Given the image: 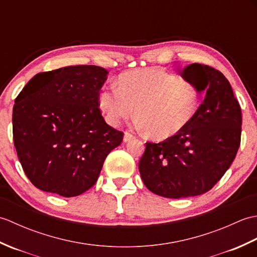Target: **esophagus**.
I'll list each match as a JSON object with an SVG mask.
<instances>
[{"instance_id":"34e87169","label":"esophagus","mask_w":257,"mask_h":257,"mask_svg":"<svg viewBox=\"0 0 257 257\" xmlns=\"http://www.w3.org/2000/svg\"><path fill=\"white\" fill-rule=\"evenodd\" d=\"M134 138H135V136L133 134H130V133H124V135H123V141H124V143H129V141L133 140Z\"/></svg>"}]
</instances>
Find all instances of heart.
Returning <instances> with one entry per match:
<instances>
[{"instance_id":"obj_1","label":"heart","mask_w":257,"mask_h":257,"mask_svg":"<svg viewBox=\"0 0 257 257\" xmlns=\"http://www.w3.org/2000/svg\"><path fill=\"white\" fill-rule=\"evenodd\" d=\"M200 105V91L193 84L162 68L123 73L117 87H105L98 95V106L109 124H119L135 110L136 123L154 139L182 132Z\"/></svg>"}]
</instances>
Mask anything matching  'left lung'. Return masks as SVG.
<instances>
[{"label": "left lung", "instance_id": "8db88e82", "mask_svg": "<svg viewBox=\"0 0 257 257\" xmlns=\"http://www.w3.org/2000/svg\"><path fill=\"white\" fill-rule=\"evenodd\" d=\"M182 76L205 92L198 113L182 132L159 144H146L139 161L145 185L155 194L180 199L211 190L235 159L241 144V107L219 70L198 63Z\"/></svg>", "mask_w": 257, "mask_h": 257}]
</instances>
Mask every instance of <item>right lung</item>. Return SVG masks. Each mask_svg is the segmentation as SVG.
I'll list each match as a JSON object with an SVG mask.
<instances>
[{
    "mask_svg": "<svg viewBox=\"0 0 257 257\" xmlns=\"http://www.w3.org/2000/svg\"><path fill=\"white\" fill-rule=\"evenodd\" d=\"M108 70L77 65L35 75L15 99L13 140L37 189L77 196L97 181L123 134L107 124L98 106Z\"/></svg>",
    "mask_w": 257,
    "mask_h": 257,
    "instance_id": "right-lung-1",
    "label": "right lung"
}]
</instances>
